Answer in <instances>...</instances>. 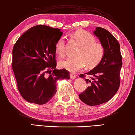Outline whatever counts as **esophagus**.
<instances>
[{"instance_id": "1", "label": "esophagus", "mask_w": 135, "mask_h": 135, "mask_svg": "<svg viewBox=\"0 0 135 135\" xmlns=\"http://www.w3.org/2000/svg\"><path fill=\"white\" fill-rule=\"evenodd\" d=\"M69 76H70L71 79H74L76 78V74L74 73H70L69 74Z\"/></svg>"}]
</instances>
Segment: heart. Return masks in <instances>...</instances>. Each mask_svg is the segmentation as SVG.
Segmentation results:
<instances>
[{"mask_svg":"<svg viewBox=\"0 0 135 135\" xmlns=\"http://www.w3.org/2000/svg\"><path fill=\"white\" fill-rule=\"evenodd\" d=\"M72 37L80 44L76 52V56L68 57L60 61V67L71 72H77L86 66L88 68L97 66L105 54L104 45L101 43L96 42L94 35L86 30H76L72 34ZM55 49L59 56H64L66 41L64 38L61 37L57 40Z\"/></svg>","mask_w":135,"mask_h":135,"instance_id":"b5f03b06","label":"heart"}]
</instances>
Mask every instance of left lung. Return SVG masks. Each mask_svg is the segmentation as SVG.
Wrapping results in <instances>:
<instances>
[{
    "label": "left lung",
    "mask_w": 135,
    "mask_h": 135,
    "mask_svg": "<svg viewBox=\"0 0 135 135\" xmlns=\"http://www.w3.org/2000/svg\"><path fill=\"white\" fill-rule=\"evenodd\" d=\"M93 33L104 45L105 54L92 70L80 75L89 86L79 95V98L88 105H100L113 97L119 88L120 71L123 65L119 44L114 36L100 27H97ZM85 74L89 75L92 80L85 79Z\"/></svg>",
    "instance_id": "left-lung-1"
}]
</instances>
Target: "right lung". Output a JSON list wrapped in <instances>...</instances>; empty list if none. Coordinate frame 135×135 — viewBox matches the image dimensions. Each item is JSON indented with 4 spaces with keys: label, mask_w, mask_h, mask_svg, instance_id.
Masks as SVG:
<instances>
[{
    "label": "right lung",
    "mask_w": 135,
    "mask_h": 135,
    "mask_svg": "<svg viewBox=\"0 0 135 135\" xmlns=\"http://www.w3.org/2000/svg\"><path fill=\"white\" fill-rule=\"evenodd\" d=\"M62 35L58 28L37 25L27 30L14 44L12 70L19 91L28 102L46 104L56 93L57 81L69 79V71L55 69V44Z\"/></svg>",
    "instance_id": "add662e5"
}]
</instances>
